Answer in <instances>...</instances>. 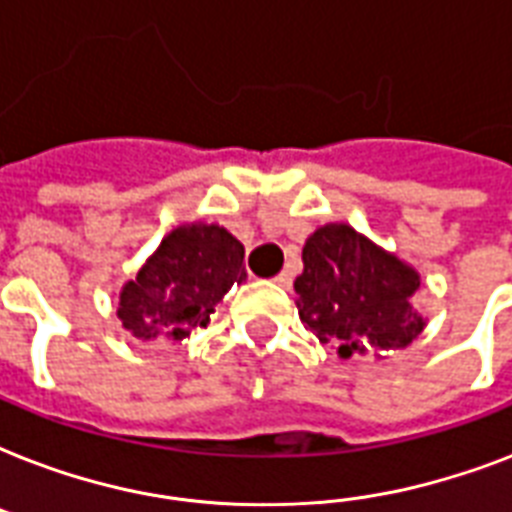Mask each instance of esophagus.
Masks as SVG:
<instances>
[{"instance_id": "esophagus-1", "label": "esophagus", "mask_w": 512, "mask_h": 512, "mask_svg": "<svg viewBox=\"0 0 512 512\" xmlns=\"http://www.w3.org/2000/svg\"><path fill=\"white\" fill-rule=\"evenodd\" d=\"M273 281H276L279 287L289 289V287H292V273H289V271H281L279 276H276V279H273Z\"/></svg>"}]
</instances>
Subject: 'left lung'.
<instances>
[{
    "label": "left lung",
    "mask_w": 512,
    "mask_h": 512,
    "mask_svg": "<svg viewBox=\"0 0 512 512\" xmlns=\"http://www.w3.org/2000/svg\"><path fill=\"white\" fill-rule=\"evenodd\" d=\"M420 273L345 223L308 236L295 279L297 311L319 342L342 358L406 348L425 329L414 311Z\"/></svg>",
    "instance_id": "8db88e82"
}]
</instances>
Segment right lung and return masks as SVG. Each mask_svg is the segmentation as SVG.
Returning <instances> with one entry per match:
<instances>
[{
	"mask_svg": "<svg viewBox=\"0 0 512 512\" xmlns=\"http://www.w3.org/2000/svg\"><path fill=\"white\" fill-rule=\"evenodd\" d=\"M244 279V244L233 233L215 223L177 225L124 284L116 313L138 340H185Z\"/></svg>",
	"mask_w": 512,
	"mask_h": 512,
	"instance_id": "obj_1",
	"label": "right lung"
}]
</instances>
